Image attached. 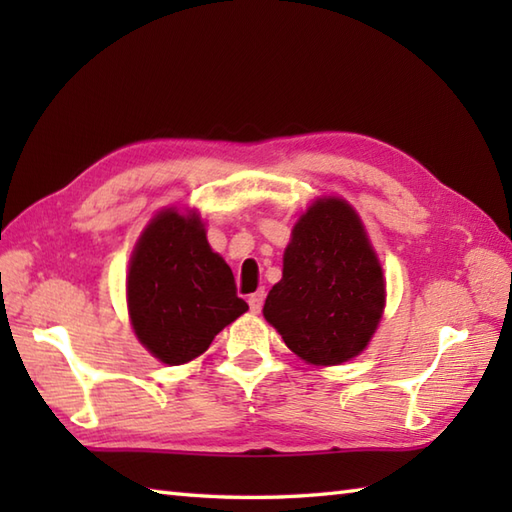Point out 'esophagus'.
<instances>
[{
  "label": "esophagus",
  "mask_w": 512,
  "mask_h": 512,
  "mask_svg": "<svg viewBox=\"0 0 512 512\" xmlns=\"http://www.w3.org/2000/svg\"><path fill=\"white\" fill-rule=\"evenodd\" d=\"M264 299H266V292H264V290H257L255 295H250V299H248L250 312L257 314L259 310H262V306H264Z\"/></svg>",
  "instance_id": "obj_1"
}]
</instances>
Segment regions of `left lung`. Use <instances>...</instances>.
<instances>
[{
	"instance_id": "8db88e82",
	"label": "left lung",
	"mask_w": 512,
	"mask_h": 512,
	"mask_svg": "<svg viewBox=\"0 0 512 512\" xmlns=\"http://www.w3.org/2000/svg\"><path fill=\"white\" fill-rule=\"evenodd\" d=\"M383 308V268L361 217L341 198L312 202L292 228L266 321L303 361L328 367L365 350Z\"/></svg>"
}]
</instances>
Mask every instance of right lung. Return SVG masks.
Masks as SVG:
<instances>
[{
    "label": "right lung",
    "mask_w": 512,
    "mask_h": 512,
    "mask_svg": "<svg viewBox=\"0 0 512 512\" xmlns=\"http://www.w3.org/2000/svg\"><path fill=\"white\" fill-rule=\"evenodd\" d=\"M127 310L143 347L167 365L209 350L217 332L248 310L235 277L206 242L200 215L160 211L136 242L127 273Z\"/></svg>",
    "instance_id": "add662e5"
}]
</instances>
